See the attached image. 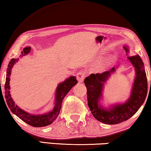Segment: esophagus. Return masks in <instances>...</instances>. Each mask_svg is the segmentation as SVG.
<instances>
[{
    "label": "esophagus",
    "instance_id": "esophagus-1",
    "mask_svg": "<svg viewBox=\"0 0 151 151\" xmlns=\"http://www.w3.org/2000/svg\"><path fill=\"white\" fill-rule=\"evenodd\" d=\"M76 78H77L79 83H82V82H83L84 79V73L82 71L78 72V73L76 74Z\"/></svg>",
    "mask_w": 151,
    "mask_h": 151
}]
</instances>
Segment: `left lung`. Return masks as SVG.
I'll return each instance as SVG.
<instances>
[{
	"instance_id": "1",
	"label": "left lung",
	"mask_w": 151,
	"mask_h": 151,
	"mask_svg": "<svg viewBox=\"0 0 151 151\" xmlns=\"http://www.w3.org/2000/svg\"><path fill=\"white\" fill-rule=\"evenodd\" d=\"M129 52L127 46L123 47ZM135 71V78L131 94L126 102L104 108L100 104L104 84L115 71V67L102 73H91L84 79L87 90L88 106L95 118L106 124H117L124 122L135 114L145 101L148 91V82L143 61L139 55L128 56ZM151 84V81H150Z\"/></svg>"
}]
</instances>
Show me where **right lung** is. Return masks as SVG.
Segmentation results:
<instances>
[{
	"label": "right lung",
	"mask_w": 151,
	"mask_h": 151,
	"mask_svg": "<svg viewBox=\"0 0 151 151\" xmlns=\"http://www.w3.org/2000/svg\"><path fill=\"white\" fill-rule=\"evenodd\" d=\"M30 50L31 47H29L24 48L23 51H22L20 58L28 54L30 52ZM18 60H19L18 58H12L10 60L9 65H8V68L7 69L5 85V100L8 106H9L10 110H11L14 114L17 115L20 119H22L24 122L28 124L29 125H31L34 127H42L51 124L57 118V117L58 116L60 111L62 103H63V101L66 96V95L68 93V92L71 89V88L73 86H75L78 83L76 78L75 76H71V77L67 78V80H65L63 82H61V83H60L58 85L56 91H55V99L54 103L55 105L52 111L42 115L30 114V113L22 110L17 105L15 104V102L12 100L11 95H10L9 81L12 69L14 64L18 61Z\"/></svg>",
	"instance_id": "obj_1"
}]
</instances>
